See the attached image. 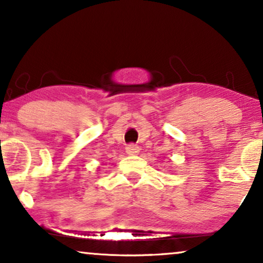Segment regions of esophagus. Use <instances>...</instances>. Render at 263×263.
I'll list each match as a JSON object with an SVG mask.
<instances>
[{
    "label": "esophagus",
    "instance_id": "esophagus-1",
    "mask_svg": "<svg viewBox=\"0 0 263 263\" xmlns=\"http://www.w3.org/2000/svg\"><path fill=\"white\" fill-rule=\"evenodd\" d=\"M125 152H127L128 156H138L140 153V148L135 145H129L127 147V149H125Z\"/></svg>",
    "mask_w": 263,
    "mask_h": 263
}]
</instances>
